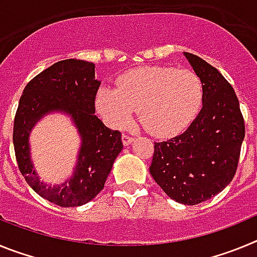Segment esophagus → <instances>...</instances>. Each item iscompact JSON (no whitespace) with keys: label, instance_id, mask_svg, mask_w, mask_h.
<instances>
[{"label":"esophagus","instance_id":"obj_1","mask_svg":"<svg viewBox=\"0 0 257 257\" xmlns=\"http://www.w3.org/2000/svg\"><path fill=\"white\" fill-rule=\"evenodd\" d=\"M133 142H134L133 136L127 135V134H123V135H122V143H123L124 147H127V145H130Z\"/></svg>","mask_w":257,"mask_h":257}]
</instances>
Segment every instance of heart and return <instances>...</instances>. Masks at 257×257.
Returning <instances> with one entry per match:
<instances>
[{
	"label": "heart",
	"mask_w": 257,
	"mask_h": 257,
	"mask_svg": "<svg viewBox=\"0 0 257 257\" xmlns=\"http://www.w3.org/2000/svg\"><path fill=\"white\" fill-rule=\"evenodd\" d=\"M205 88L189 69L147 67L119 77L115 90L101 88L96 108L113 127L130 123L138 110L142 126L149 134L167 138L187 128L202 108Z\"/></svg>",
	"instance_id": "b5f03b06"
}]
</instances>
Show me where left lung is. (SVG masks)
Here are the masks:
<instances>
[{
	"instance_id": "1",
	"label": "left lung",
	"mask_w": 257,
	"mask_h": 257,
	"mask_svg": "<svg viewBox=\"0 0 257 257\" xmlns=\"http://www.w3.org/2000/svg\"><path fill=\"white\" fill-rule=\"evenodd\" d=\"M202 79L201 112L181 135L154 143L151 175L171 199L194 206L233 180L244 139V121L230 83L216 68L184 52Z\"/></svg>"
}]
</instances>
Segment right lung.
Masks as SVG:
<instances>
[{
  "mask_svg": "<svg viewBox=\"0 0 257 257\" xmlns=\"http://www.w3.org/2000/svg\"><path fill=\"white\" fill-rule=\"evenodd\" d=\"M100 82L95 64L67 59L52 64L26 86L14 119L13 142L18 166L38 196L61 207L82 206L101 192L123 145L121 133L105 126L94 114ZM64 112L77 128L81 147L74 174L64 183L50 186L39 180L30 158L29 136L50 112Z\"/></svg>",
  "mask_w": 257,
  "mask_h": 257,
  "instance_id": "1",
  "label": "right lung"
}]
</instances>
